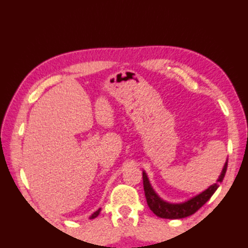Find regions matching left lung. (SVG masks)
Here are the masks:
<instances>
[{
    "mask_svg": "<svg viewBox=\"0 0 248 248\" xmlns=\"http://www.w3.org/2000/svg\"><path fill=\"white\" fill-rule=\"evenodd\" d=\"M227 167L228 160L225 162V166L222 168L220 175L218 177L215 184H213V185L205 189L204 191L199 193V195L189 199L188 201L182 203H170L160 198L157 195V192L154 190L152 185H150L146 172L143 171L144 191L149 208L153 211L154 214H156L158 217L167 218V219H179V218H185L195 214L199 208L202 207L208 200H210L211 197L214 195V192L217 190V188L219 187V183H221L222 179L225 177Z\"/></svg>",
    "mask_w": 248,
    "mask_h": 248,
    "instance_id": "8db88e82",
    "label": "left lung"
}]
</instances>
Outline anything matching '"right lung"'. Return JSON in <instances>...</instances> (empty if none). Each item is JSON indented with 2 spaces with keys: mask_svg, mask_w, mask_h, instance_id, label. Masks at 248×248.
Returning a JSON list of instances; mask_svg holds the SVG:
<instances>
[{
  "mask_svg": "<svg viewBox=\"0 0 248 248\" xmlns=\"http://www.w3.org/2000/svg\"><path fill=\"white\" fill-rule=\"evenodd\" d=\"M100 212H101V208H99V210L98 211H95L94 213H93V214H92L89 218H90V219H93V218H95V217H98V215L100 214Z\"/></svg>",
  "mask_w": 248,
  "mask_h": 248,
  "instance_id": "add662e5",
  "label": "right lung"
}]
</instances>
